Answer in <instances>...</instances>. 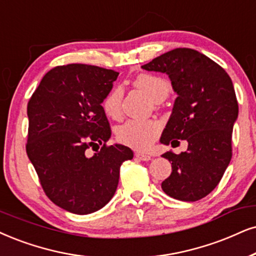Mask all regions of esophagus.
<instances>
[{
	"mask_svg": "<svg viewBox=\"0 0 256 256\" xmlns=\"http://www.w3.org/2000/svg\"><path fill=\"white\" fill-rule=\"evenodd\" d=\"M136 157L138 158V160H151V156L150 154H144V152H136Z\"/></svg>",
	"mask_w": 256,
	"mask_h": 256,
	"instance_id": "1",
	"label": "esophagus"
}]
</instances>
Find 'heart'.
Returning <instances> with one entry per match:
<instances>
[{"instance_id": "heart-1", "label": "heart", "mask_w": 256, "mask_h": 256, "mask_svg": "<svg viewBox=\"0 0 256 256\" xmlns=\"http://www.w3.org/2000/svg\"><path fill=\"white\" fill-rule=\"evenodd\" d=\"M137 87L154 102H160L170 92V84L164 78L154 74H138L134 80ZM122 90L119 86L112 87L102 99V106L105 114L112 119H118L122 114ZM160 125L156 120H128L117 130V138L120 143L138 150H144L154 143L160 134Z\"/></svg>"}]
</instances>
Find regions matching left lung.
Instances as JSON below:
<instances>
[{"instance_id":"obj_1","label":"left lung","mask_w":256,"mask_h":256,"mask_svg":"<svg viewBox=\"0 0 256 256\" xmlns=\"http://www.w3.org/2000/svg\"><path fill=\"white\" fill-rule=\"evenodd\" d=\"M142 68L168 74L177 94L160 142H188L186 152L162 154L172 168L162 189L176 200L195 202L215 189L232 160L238 105L230 76L215 61L190 48L162 54Z\"/></svg>"}]
</instances>
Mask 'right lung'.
Masks as SVG:
<instances>
[{
    "label": "right lung",
    "instance_id": "right-lung-1",
    "mask_svg": "<svg viewBox=\"0 0 256 256\" xmlns=\"http://www.w3.org/2000/svg\"><path fill=\"white\" fill-rule=\"evenodd\" d=\"M118 76L90 64L58 66L29 99L28 158L48 198L73 214L108 204L122 162L134 158L125 145L106 146L111 128L102 102ZM94 144L103 146L90 156L86 150Z\"/></svg>",
    "mask_w": 256,
    "mask_h": 256
}]
</instances>
